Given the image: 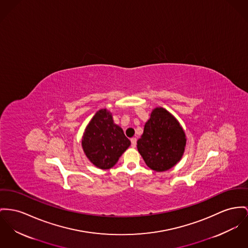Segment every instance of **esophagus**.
I'll return each instance as SVG.
<instances>
[{"label":"esophagus","instance_id":"obj_1","mask_svg":"<svg viewBox=\"0 0 248 248\" xmlns=\"http://www.w3.org/2000/svg\"><path fill=\"white\" fill-rule=\"evenodd\" d=\"M131 142H132V148H135L136 147V138L132 137V139H131Z\"/></svg>","mask_w":248,"mask_h":248}]
</instances>
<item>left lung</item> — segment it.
<instances>
[{
  "mask_svg": "<svg viewBox=\"0 0 248 248\" xmlns=\"http://www.w3.org/2000/svg\"><path fill=\"white\" fill-rule=\"evenodd\" d=\"M186 141L178 119L165 108L156 107L137 141V149L150 169L164 172L182 160Z\"/></svg>",
  "mask_w": 248,
  "mask_h": 248,
  "instance_id": "1",
  "label": "left lung"
}]
</instances>
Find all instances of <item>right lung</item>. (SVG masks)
Instances as JSON below:
<instances>
[{"instance_id": "1", "label": "right lung", "mask_w": 248, "mask_h": 248, "mask_svg": "<svg viewBox=\"0 0 248 248\" xmlns=\"http://www.w3.org/2000/svg\"><path fill=\"white\" fill-rule=\"evenodd\" d=\"M131 146L123 130L114 122L106 108L99 110L87 124L82 148L87 159L99 169H110Z\"/></svg>"}]
</instances>
